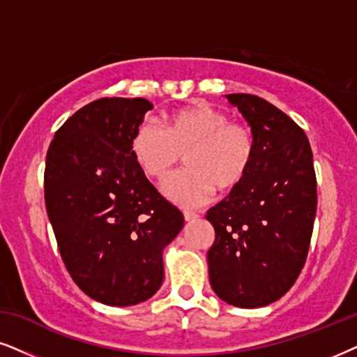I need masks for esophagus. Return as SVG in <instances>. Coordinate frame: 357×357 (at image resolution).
<instances>
[{
	"label": "esophagus",
	"mask_w": 357,
	"mask_h": 357,
	"mask_svg": "<svg viewBox=\"0 0 357 357\" xmlns=\"http://www.w3.org/2000/svg\"><path fill=\"white\" fill-rule=\"evenodd\" d=\"M199 218V214H196V212H191V211H184V219L188 220V222H191V220H196Z\"/></svg>",
	"instance_id": "1"
}]
</instances>
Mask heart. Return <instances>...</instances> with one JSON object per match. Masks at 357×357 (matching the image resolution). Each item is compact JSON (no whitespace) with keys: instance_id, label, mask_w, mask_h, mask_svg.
Masks as SVG:
<instances>
[{"instance_id":"1","label":"heart","mask_w":357,"mask_h":357,"mask_svg":"<svg viewBox=\"0 0 357 357\" xmlns=\"http://www.w3.org/2000/svg\"><path fill=\"white\" fill-rule=\"evenodd\" d=\"M161 121L163 130L151 121L139 125L130 139V151L139 169L156 183L166 181L186 155L188 169L163 188L176 204L202 206L214 188H237L249 173L255 153L249 126L204 103L169 112Z\"/></svg>"}]
</instances>
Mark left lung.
I'll list each match as a JSON object with an SVG mask.
<instances>
[{
	"label": "left lung",
	"mask_w": 357,
	"mask_h": 357,
	"mask_svg": "<svg viewBox=\"0 0 357 357\" xmlns=\"http://www.w3.org/2000/svg\"><path fill=\"white\" fill-rule=\"evenodd\" d=\"M225 97L252 128L255 153L243 181L207 211L215 231L209 280L225 303L260 308L290 290L306 261L318 199L313 153L303 130L272 103Z\"/></svg>",
	"instance_id": "left-lung-1"
}]
</instances>
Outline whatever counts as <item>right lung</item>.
<instances>
[{"mask_svg": "<svg viewBox=\"0 0 357 357\" xmlns=\"http://www.w3.org/2000/svg\"><path fill=\"white\" fill-rule=\"evenodd\" d=\"M153 105L98 98L54 135L44 199L67 272L85 295L110 306L151 298L165 278L163 249L184 218L148 181L130 139Z\"/></svg>", "mask_w": 357, "mask_h": 357, "instance_id": "add662e5", "label": "right lung"}]
</instances>
